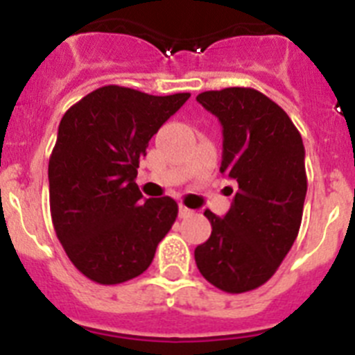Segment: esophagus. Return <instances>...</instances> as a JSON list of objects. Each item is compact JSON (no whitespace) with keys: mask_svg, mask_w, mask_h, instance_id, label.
I'll return each mask as SVG.
<instances>
[{"mask_svg":"<svg viewBox=\"0 0 355 355\" xmlns=\"http://www.w3.org/2000/svg\"><path fill=\"white\" fill-rule=\"evenodd\" d=\"M192 209H190V208H187V206H183V205H181L180 206V216H181V218H187V216H190V215H192Z\"/></svg>","mask_w":355,"mask_h":355,"instance_id":"esophagus-1","label":"esophagus"}]
</instances>
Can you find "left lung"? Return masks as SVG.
I'll use <instances>...</instances> for the list:
<instances>
[{
	"instance_id": "left-lung-1",
	"label": "left lung",
	"mask_w": 355,
	"mask_h": 355,
	"mask_svg": "<svg viewBox=\"0 0 355 355\" xmlns=\"http://www.w3.org/2000/svg\"><path fill=\"white\" fill-rule=\"evenodd\" d=\"M197 101L220 121V172L238 183L224 218L205 211L211 236L196 249L197 268L218 290L245 293L275 274L299 234L307 192L302 137L259 90H208Z\"/></svg>"
}]
</instances>
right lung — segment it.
Masks as SVG:
<instances>
[{
	"label": "right lung",
	"mask_w": 355,
	"mask_h": 355,
	"mask_svg": "<svg viewBox=\"0 0 355 355\" xmlns=\"http://www.w3.org/2000/svg\"><path fill=\"white\" fill-rule=\"evenodd\" d=\"M190 94L106 85L62 117L49 156V208L67 258L97 284L144 274L178 216L172 197L142 199L135 178L153 135Z\"/></svg>",
	"instance_id": "obj_1"
}]
</instances>
